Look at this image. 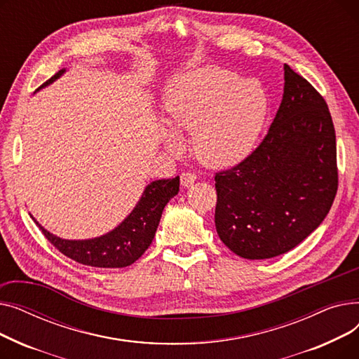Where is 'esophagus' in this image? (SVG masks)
I'll list each match as a JSON object with an SVG mask.
<instances>
[{"label": "esophagus", "instance_id": "obj_1", "mask_svg": "<svg viewBox=\"0 0 359 359\" xmlns=\"http://www.w3.org/2000/svg\"><path fill=\"white\" fill-rule=\"evenodd\" d=\"M196 182V176L194 173H182L180 175V183L183 187H191Z\"/></svg>", "mask_w": 359, "mask_h": 359}]
</instances>
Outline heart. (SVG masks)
<instances>
[{"label": "heart", "mask_w": 359, "mask_h": 359, "mask_svg": "<svg viewBox=\"0 0 359 359\" xmlns=\"http://www.w3.org/2000/svg\"><path fill=\"white\" fill-rule=\"evenodd\" d=\"M167 125L177 132H191L192 151L208 167H230L253 149L268 113V97L255 80H241L234 71L203 67L187 72L165 93ZM170 151L180 140L163 132Z\"/></svg>", "instance_id": "1"}]
</instances>
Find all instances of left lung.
Returning <instances> with one entry per match:
<instances>
[{
    "mask_svg": "<svg viewBox=\"0 0 359 359\" xmlns=\"http://www.w3.org/2000/svg\"><path fill=\"white\" fill-rule=\"evenodd\" d=\"M284 94L265 140L215 175V229L237 256L271 259L306 240L337 191L336 135L325 99L284 65Z\"/></svg>",
    "mask_w": 359,
    "mask_h": 359,
    "instance_id": "left-lung-1",
    "label": "left lung"
}]
</instances>
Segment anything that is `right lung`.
Segmentation results:
<instances>
[{
	"label": "right lung",
	"instance_id": "obj_1",
	"mask_svg": "<svg viewBox=\"0 0 359 359\" xmlns=\"http://www.w3.org/2000/svg\"><path fill=\"white\" fill-rule=\"evenodd\" d=\"M65 68L56 72L41 88L52 84L65 74ZM179 176L154 180L145 189L128 217L109 233L86 240H68L52 234L37 222L45 237L69 259L94 268H125L137 262L154 240L161 214L167 202L179 192Z\"/></svg>",
	"mask_w": 359,
	"mask_h": 359
}]
</instances>
